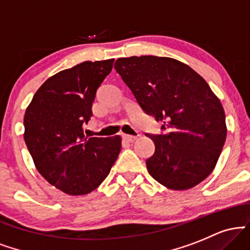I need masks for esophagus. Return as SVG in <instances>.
I'll return each instance as SVG.
<instances>
[{
  "mask_svg": "<svg viewBox=\"0 0 250 250\" xmlns=\"http://www.w3.org/2000/svg\"><path fill=\"white\" fill-rule=\"evenodd\" d=\"M122 137H123V140H125V141H127V142H134L135 140H136V136H133V135H122Z\"/></svg>",
  "mask_w": 250,
  "mask_h": 250,
  "instance_id": "obj_1",
  "label": "esophagus"
}]
</instances>
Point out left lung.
Listing matches in <instances>:
<instances>
[{
	"label": "left lung",
	"instance_id": "1",
	"mask_svg": "<svg viewBox=\"0 0 250 250\" xmlns=\"http://www.w3.org/2000/svg\"><path fill=\"white\" fill-rule=\"evenodd\" d=\"M115 68L136 102L161 133L146 161L151 177L169 189L186 190L213 171L227 136L226 116L208 83L185 63L169 57L131 56Z\"/></svg>",
	"mask_w": 250,
	"mask_h": 250
}]
</instances>
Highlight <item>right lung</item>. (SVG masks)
<instances>
[{"instance_id":"add662e5","label":"right lung","mask_w":250,"mask_h":250,"mask_svg":"<svg viewBox=\"0 0 250 250\" xmlns=\"http://www.w3.org/2000/svg\"><path fill=\"white\" fill-rule=\"evenodd\" d=\"M114 60L82 62L49 77L24 114V141L37 170L69 195L93 191L108 176L121 150V137H87L96 91Z\"/></svg>"}]
</instances>
